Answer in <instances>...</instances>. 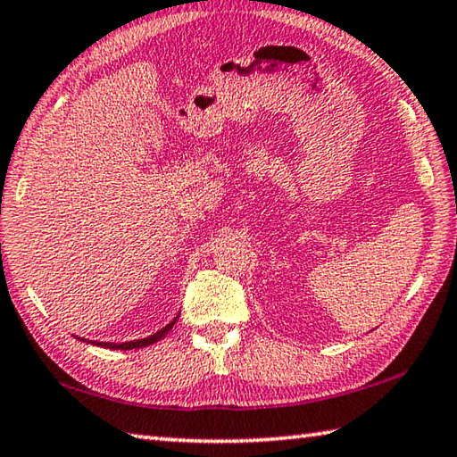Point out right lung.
<instances>
[{
    "mask_svg": "<svg viewBox=\"0 0 457 457\" xmlns=\"http://www.w3.org/2000/svg\"><path fill=\"white\" fill-rule=\"evenodd\" d=\"M179 318V313L173 318L168 326L162 328L160 331H155V334L147 336V337H142V339H131V342H121V344H115V342H91V339H86V337H78L73 336L76 339H79V342H86V344H91V345H99V347H107V350H139V347H147L152 345L155 342H160V339H163L165 336L170 334L171 328L176 326V321Z\"/></svg>",
    "mask_w": 457,
    "mask_h": 457,
    "instance_id": "1",
    "label": "right lung"
}]
</instances>
